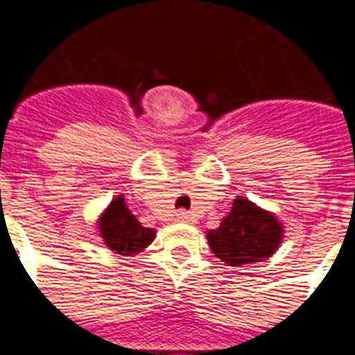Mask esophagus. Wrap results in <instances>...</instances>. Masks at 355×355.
<instances>
[{
    "mask_svg": "<svg viewBox=\"0 0 355 355\" xmlns=\"http://www.w3.org/2000/svg\"><path fill=\"white\" fill-rule=\"evenodd\" d=\"M178 220L180 222H190V215L187 211H178Z\"/></svg>",
    "mask_w": 355,
    "mask_h": 355,
    "instance_id": "esophagus-1",
    "label": "esophagus"
}]
</instances>
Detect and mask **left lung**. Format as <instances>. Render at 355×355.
I'll return each instance as SVG.
<instances>
[{
    "label": "left lung",
    "instance_id": "obj_1",
    "mask_svg": "<svg viewBox=\"0 0 355 355\" xmlns=\"http://www.w3.org/2000/svg\"><path fill=\"white\" fill-rule=\"evenodd\" d=\"M209 249L229 266L270 258L283 240V224L270 211L238 196L220 227L208 231Z\"/></svg>",
    "mask_w": 355,
    "mask_h": 355
}]
</instances>
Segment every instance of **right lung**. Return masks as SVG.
Listing matches in <instances>:
<instances>
[{
  "label": "right lung",
  "instance_id": "right-lung-1",
  "mask_svg": "<svg viewBox=\"0 0 355 355\" xmlns=\"http://www.w3.org/2000/svg\"><path fill=\"white\" fill-rule=\"evenodd\" d=\"M97 227L106 247L121 256L142 252L156 236L155 229L144 227L135 218L131 209L124 202V196H117L110 202L97 222Z\"/></svg>",
  "mask_w": 355,
  "mask_h": 355
}]
</instances>
